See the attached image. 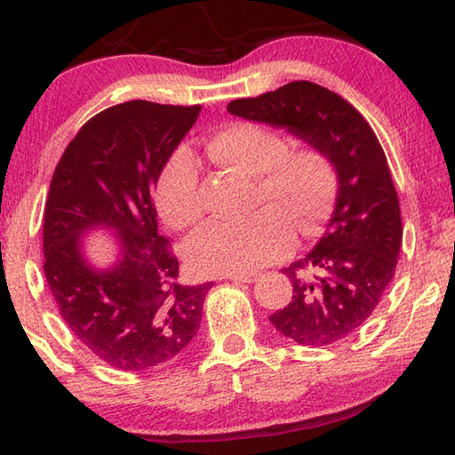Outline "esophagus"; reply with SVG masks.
Listing matches in <instances>:
<instances>
[{"label":"esophagus","instance_id":"obj_1","mask_svg":"<svg viewBox=\"0 0 455 455\" xmlns=\"http://www.w3.org/2000/svg\"><path fill=\"white\" fill-rule=\"evenodd\" d=\"M227 279L233 281V283H251V281L257 279V273H236V275H228Z\"/></svg>","mask_w":455,"mask_h":455}]
</instances>
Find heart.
Listing matches in <instances>:
<instances>
[{
  "label": "heart",
  "mask_w": 455,
  "mask_h": 455,
  "mask_svg": "<svg viewBox=\"0 0 455 455\" xmlns=\"http://www.w3.org/2000/svg\"><path fill=\"white\" fill-rule=\"evenodd\" d=\"M216 162L255 176V204L263 211L243 220H214L188 241L192 269L236 275L279 261L293 247V230L312 236L330 219L338 196V172L315 146L290 148L285 135L253 121H236L211 137ZM156 206L174 228H190L204 212L200 170L186 148L165 162L156 184Z\"/></svg>",
  "instance_id": "1"
}]
</instances>
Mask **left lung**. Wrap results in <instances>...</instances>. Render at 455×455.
Segmentation results:
<instances>
[{"label":"left lung","mask_w":455,"mask_h":455,"mask_svg":"<svg viewBox=\"0 0 455 455\" xmlns=\"http://www.w3.org/2000/svg\"><path fill=\"white\" fill-rule=\"evenodd\" d=\"M228 113L285 127L326 151L338 172V196L315 249L285 267L293 295L269 315L281 336L301 346H330L371 318L396 269L403 225L387 156L348 100L309 81H293Z\"/></svg>","instance_id":"obj_1"}]
</instances>
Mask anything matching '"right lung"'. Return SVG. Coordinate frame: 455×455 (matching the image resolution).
Instances as JSON below:
<instances>
[{
    "instance_id": "right-lung-1",
    "label": "right lung",
    "mask_w": 455,
    "mask_h": 455,
    "mask_svg": "<svg viewBox=\"0 0 455 455\" xmlns=\"http://www.w3.org/2000/svg\"><path fill=\"white\" fill-rule=\"evenodd\" d=\"M200 105L127 100L86 121L56 165L44 208V275L62 320L117 371H148L182 355L196 336L212 281L184 285L172 244L157 230L151 188ZM118 235L120 259L97 270L80 239Z\"/></svg>"
}]
</instances>
